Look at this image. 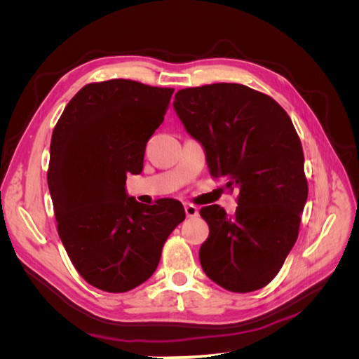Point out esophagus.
<instances>
[{"instance_id": "1", "label": "esophagus", "mask_w": 359, "mask_h": 359, "mask_svg": "<svg viewBox=\"0 0 359 359\" xmlns=\"http://www.w3.org/2000/svg\"><path fill=\"white\" fill-rule=\"evenodd\" d=\"M184 210H186V214H187V217H190V219H193V217H198V215H199L198 206H194V205H191V203H186V205H184Z\"/></svg>"}]
</instances>
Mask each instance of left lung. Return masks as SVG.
I'll use <instances>...</instances> for the list:
<instances>
[{
    "label": "left lung",
    "mask_w": 359,
    "mask_h": 359,
    "mask_svg": "<svg viewBox=\"0 0 359 359\" xmlns=\"http://www.w3.org/2000/svg\"><path fill=\"white\" fill-rule=\"evenodd\" d=\"M173 109L211 175L240 191L233 217L219 205L201 210L210 226L202 269L231 292L266 286L297 241L309 194L295 127L274 99L240 83L180 90Z\"/></svg>",
    "instance_id": "obj_1"
}]
</instances>
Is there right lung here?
<instances>
[{
	"instance_id": "obj_1",
	"label": "right lung",
	"mask_w": 359,
	"mask_h": 359,
	"mask_svg": "<svg viewBox=\"0 0 359 359\" xmlns=\"http://www.w3.org/2000/svg\"><path fill=\"white\" fill-rule=\"evenodd\" d=\"M172 94L128 79L88 83L53 128L48 186L58 235L74 268L97 289L121 293L142 285L186 219L178 201L145 206L126 190L127 173L144 169L147 142Z\"/></svg>"
}]
</instances>
